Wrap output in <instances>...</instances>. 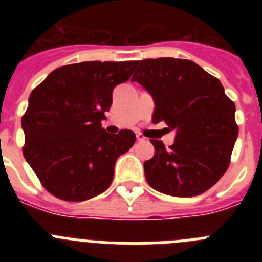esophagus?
Segmentation results:
<instances>
[{"mask_svg":"<svg viewBox=\"0 0 262 262\" xmlns=\"http://www.w3.org/2000/svg\"><path fill=\"white\" fill-rule=\"evenodd\" d=\"M136 140H138V142H145V138L142 134H136Z\"/></svg>","mask_w":262,"mask_h":262,"instance_id":"esophagus-1","label":"esophagus"}]
</instances>
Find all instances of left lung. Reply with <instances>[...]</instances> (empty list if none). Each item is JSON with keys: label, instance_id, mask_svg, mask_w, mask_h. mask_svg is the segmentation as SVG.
<instances>
[{"label": "left lung", "instance_id": "1", "mask_svg": "<svg viewBox=\"0 0 262 262\" xmlns=\"http://www.w3.org/2000/svg\"><path fill=\"white\" fill-rule=\"evenodd\" d=\"M131 81L155 99L152 122L174 129L165 148L154 140L155 156L144 163L147 182L160 193L194 196L214 186L230 165L239 127L235 103L216 77L194 61L173 57L136 61Z\"/></svg>", "mask_w": 262, "mask_h": 262}]
</instances>
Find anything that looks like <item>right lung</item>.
<instances>
[{"instance_id": "obj_1", "label": "right lung", "mask_w": 262, "mask_h": 262, "mask_svg": "<svg viewBox=\"0 0 262 262\" xmlns=\"http://www.w3.org/2000/svg\"><path fill=\"white\" fill-rule=\"evenodd\" d=\"M136 61H84L55 69L32 90L22 117L23 156L52 195L81 202L103 193L115 161L136 140L131 129L102 128L113 89Z\"/></svg>"}]
</instances>
